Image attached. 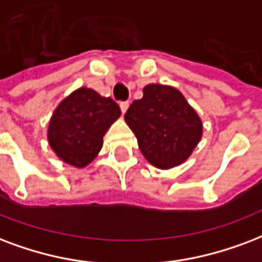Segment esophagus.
Instances as JSON below:
<instances>
[{
    "label": "esophagus",
    "mask_w": 262,
    "mask_h": 262,
    "mask_svg": "<svg viewBox=\"0 0 262 262\" xmlns=\"http://www.w3.org/2000/svg\"><path fill=\"white\" fill-rule=\"evenodd\" d=\"M119 107L122 110V113L125 114L127 111V108H129V101H122V103L119 104Z\"/></svg>",
    "instance_id": "obj_1"
}]
</instances>
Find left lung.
Here are the masks:
<instances>
[{
  "mask_svg": "<svg viewBox=\"0 0 262 262\" xmlns=\"http://www.w3.org/2000/svg\"><path fill=\"white\" fill-rule=\"evenodd\" d=\"M139 148L152 166L167 170L184 163L202 139L203 125L183 93L149 83L125 114Z\"/></svg>",
  "mask_w": 262,
  "mask_h": 262,
  "instance_id": "obj_1",
  "label": "left lung"
}]
</instances>
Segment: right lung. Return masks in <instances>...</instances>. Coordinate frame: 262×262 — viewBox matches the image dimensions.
I'll use <instances>...</instances> for the list:
<instances>
[{
    "label": "right lung",
    "mask_w": 262,
    "mask_h": 262,
    "mask_svg": "<svg viewBox=\"0 0 262 262\" xmlns=\"http://www.w3.org/2000/svg\"><path fill=\"white\" fill-rule=\"evenodd\" d=\"M119 117L121 108L111 97L78 88L52 114L48 143L60 161L82 169L99 155L103 137Z\"/></svg>",
    "instance_id": "obj_1"
}]
</instances>
